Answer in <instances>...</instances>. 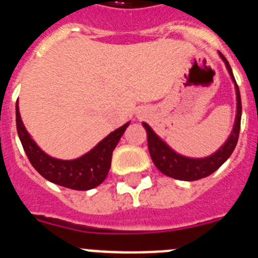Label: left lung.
<instances>
[{
	"label": "left lung",
	"mask_w": 258,
	"mask_h": 258,
	"mask_svg": "<svg viewBox=\"0 0 258 258\" xmlns=\"http://www.w3.org/2000/svg\"><path fill=\"white\" fill-rule=\"evenodd\" d=\"M219 57L225 62L227 71L231 76L232 82L235 84V91H236V116H235L234 128L231 131V135L228 136L225 144L219 148L216 153L210 154L205 158H189V157L182 156L172 151L171 148L163 142L162 139L156 132L149 127V124L143 123L148 136V149L152 157V161L156 165V167L160 170L162 174L170 176V178L179 179V180H197V179L205 178L213 172L218 170L223 163L227 161V158L232 154L235 147H236L237 139H239V131H240V120H241V100L240 92L235 82L234 74H232L231 67L228 64L227 59L223 57V54L219 51Z\"/></svg>",
	"instance_id": "8db88e82"
}]
</instances>
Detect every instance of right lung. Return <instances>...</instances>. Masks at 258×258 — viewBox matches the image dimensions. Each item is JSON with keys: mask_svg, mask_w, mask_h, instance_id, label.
I'll use <instances>...</instances> for the list:
<instances>
[{"mask_svg": "<svg viewBox=\"0 0 258 258\" xmlns=\"http://www.w3.org/2000/svg\"><path fill=\"white\" fill-rule=\"evenodd\" d=\"M17 130L23 149L36 171L49 182L76 191H88L101 184L107 176L111 165V156L116 144L128 127L130 122L116 128L102 139L93 149L75 160H58L41 151L32 140L22 122L19 106L15 107Z\"/></svg>", "mask_w": 258, "mask_h": 258, "instance_id": "1", "label": "right lung"}]
</instances>
